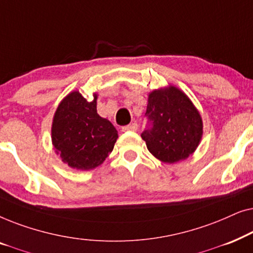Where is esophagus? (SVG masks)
<instances>
[{"instance_id":"esophagus-1","label":"esophagus","mask_w":253,"mask_h":253,"mask_svg":"<svg viewBox=\"0 0 253 253\" xmlns=\"http://www.w3.org/2000/svg\"><path fill=\"white\" fill-rule=\"evenodd\" d=\"M138 130V124L137 123H131L129 126H126L122 127V131H137Z\"/></svg>"}]
</instances>
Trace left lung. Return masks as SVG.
Returning a JSON list of instances; mask_svg holds the SVG:
<instances>
[{
  "label": "left lung",
  "instance_id": "obj_1",
  "mask_svg": "<svg viewBox=\"0 0 253 253\" xmlns=\"http://www.w3.org/2000/svg\"><path fill=\"white\" fill-rule=\"evenodd\" d=\"M145 116L148 126L141 138L160 161L175 164L189 158L198 147L203 136L202 117L181 89L169 86L151 92Z\"/></svg>",
  "mask_w": 253,
  "mask_h": 253
}]
</instances>
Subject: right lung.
I'll return each instance as SVG.
<instances>
[{"label":"right lung","instance_id":"right-lung-1","mask_svg":"<svg viewBox=\"0 0 253 253\" xmlns=\"http://www.w3.org/2000/svg\"><path fill=\"white\" fill-rule=\"evenodd\" d=\"M96 99V94L87 101L78 91L69 93L53 119L51 143L55 152L69 167L79 170L101 165L119 138L115 126L99 116Z\"/></svg>","mask_w":253,"mask_h":253}]
</instances>
